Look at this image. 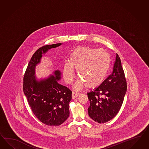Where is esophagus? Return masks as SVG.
<instances>
[{"mask_svg": "<svg viewBox=\"0 0 149 149\" xmlns=\"http://www.w3.org/2000/svg\"><path fill=\"white\" fill-rule=\"evenodd\" d=\"M79 95H80L79 93H75V92H73V93H72V98H73V99L76 98Z\"/></svg>", "mask_w": 149, "mask_h": 149, "instance_id": "1", "label": "esophagus"}]
</instances>
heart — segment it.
<instances>
[{
    "instance_id": "b5f03b06",
    "label": "heart",
    "mask_w": 149,
    "mask_h": 149,
    "mask_svg": "<svg viewBox=\"0 0 149 149\" xmlns=\"http://www.w3.org/2000/svg\"><path fill=\"white\" fill-rule=\"evenodd\" d=\"M110 56L103 49L79 47L72 52L69 61H65L63 67V78L66 83H72L75 76L74 68L80 77L74 86L78 91L87 86L97 87L103 82L110 66Z\"/></svg>"
}]
</instances>
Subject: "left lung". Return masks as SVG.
Wrapping results in <instances>:
<instances>
[{
    "label": "left lung",
    "mask_w": 149,
    "mask_h": 149,
    "mask_svg": "<svg viewBox=\"0 0 149 149\" xmlns=\"http://www.w3.org/2000/svg\"><path fill=\"white\" fill-rule=\"evenodd\" d=\"M127 89L120 59L116 54L112 74L94 91L88 93L90 101L88 115L98 123L113 119L122 105Z\"/></svg>",
    "instance_id": "8db88e82"
}]
</instances>
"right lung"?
Wrapping results in <instances>:
<instances>
[{"label":"right lung","instance_id":"1","mask_svg":"<svg viewBox=\"0 0 149 149\" xmlns=\"http://www.w3.org/2000/svg\"><path fill=\"white\" fill-rule=\"evenodd\" d=\"M62 44L46 45L38 49L31 58L24 77L23 91L32 112L42 123L50 126L60 125L68 118L72 93L59 84L61 79L59 70L46 78L38 79L36 68L42 55Z\"/></svg>","mask_w":149,"mask_h":149}]
</instances>
